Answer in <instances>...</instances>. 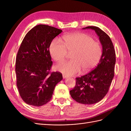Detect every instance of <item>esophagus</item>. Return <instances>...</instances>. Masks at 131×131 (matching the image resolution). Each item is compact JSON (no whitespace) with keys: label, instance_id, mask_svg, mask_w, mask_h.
Wrapping results in <instances>:
<instances>
[{"label":"esophagus","instance_id":"34e87169","mask_svg":"<svg viewBox=\"0 0 131 131\" xmlns=\"http://www.w3.org/2000/svg\"><path fill=\"white\" fill-rule=\"evenodd\" d=\"M63 79H66V78H67V76L66 75H64V74H63Z\"/></svg>","mask_w":131,"mask_h":131}]
</instances>
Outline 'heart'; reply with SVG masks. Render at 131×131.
Listing matches in <instances>:
<instances>
[{
	"label": "heart",
	"mask_w": 131,
	"mask_h": 131,
	"mask_svg": "<svg viewBox=\"0 0 131 131\" xmlns=\"http://www.w3.org/2000/svg\"><path fill=\"white\" fill-rule=\"evenodd\" d=\"M64 43L60 39H53L49 46L52 59L58 63L63 62L71 54V60L58 64L56 69L66 75H74L82 70L87 73L96 67L102 55L100 42L94 40L88 34L74 33L63 36Z\"/></svg>",
	"instance_id": "1"
}]
</instances>
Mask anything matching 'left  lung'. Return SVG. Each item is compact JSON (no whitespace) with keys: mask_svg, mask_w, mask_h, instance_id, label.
<instances>
[{"mask_svg":"<svg viewBox=\"0 0 131 131\" xmlns=\"http://www.w3.org/2000/svg\"><path fill=\"white\" fill-rule=\"evenodd\" d=\"M95 31L102 46V55L95 68L89 73L76 78L75 87L70 91L71 97L82 104L96 103L105 96L114 76L115 51L106 33L96 26H87Z\"/></svg>","mask_w":131,"mask_h":131,"instance_id":"8db88e82","label":"left lung"}]
</instances>
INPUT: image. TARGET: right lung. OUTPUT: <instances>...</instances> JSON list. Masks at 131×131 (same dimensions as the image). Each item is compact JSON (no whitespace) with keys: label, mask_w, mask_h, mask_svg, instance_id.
Wrapping results in <instances>:
<instances>
[{"label":"right lung","mask_w":131,"mask_h":131,"mask_svg":"<svg viewBox=\"0 0 131 131\" xmlns=\"http://www.w3.org/2000/svg\"><path fill=\"white\" fill-rule=\"evenodd\" d=\"M62 30L47 25H36L26 34L16 61L17 86L26 103L41 106L51 100L56 85L62 80L60 72H50L49 52L52 40Z\"/></svg>","instance_id":"add662e5"}]
</instances>
